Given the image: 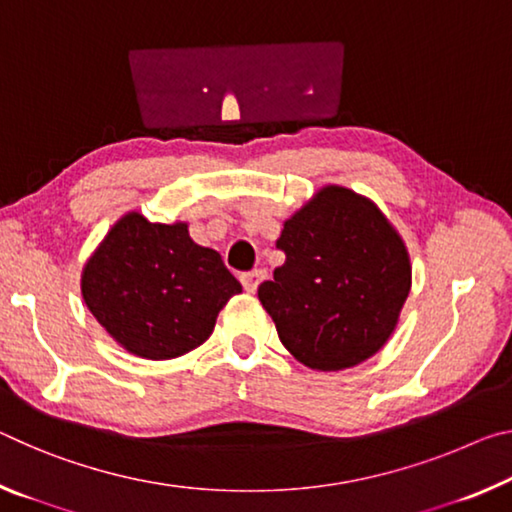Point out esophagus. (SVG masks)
I'll return each instance as SVG.
<instances>
[{
  "label": "esophagus",
  "mask_w": 512,
  "mask_h": 512,
  "mask_svg": "<svg viewBox=\"0 0 512 512\" xmlns=\"http://www.w3.org/2000/svg\"><path fill=\"white\" fill-rule=\"evenodd\" d=\"M266 278V271L264 269H255V271H248L241 275V285L243 289L248 291V294H255L257 287L262 285V280Z\"/></svg>",
  "instance_id": "34e87169"
}]
</instances>
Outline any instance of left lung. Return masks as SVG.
<instances>
[{"mask_svg":"<svg viewBox=\"0 0 512 512\" xmlns=\"http://www.w3.org/2000/svg\"><path fill=\"white\" fill-rule=\"evenodd\" d=\"M285 264L257 296L280 342L305 367L369 360L392 335L412 285L405 243L369 198L323 186L275 241Z\"/></svg>","mask_w":512,"mask_h":512,"instance_id":"1","label":"left lung"}]
</instances>
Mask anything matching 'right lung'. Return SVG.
Returning a JSON list of instances; mask_svg holds the SVG:
<instances>
[{"label": "right lung", "instance_id": "right-lung-1", "mask_svg": "<svg viewBox=\"0 0 512 512\" xmlns=\"http://www.w3.org/2000/svg\"><path fill=\"white\" fill-rule=\"evenodd\" d=\"M241 285L221 255L189 237L186 223H150L129 212L81 271V296L97 323L145 360H170L207 342Z\"/></svg>", "mask_w": 512, "mask_h": 512}]
</instances>
